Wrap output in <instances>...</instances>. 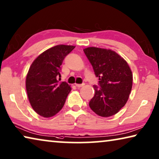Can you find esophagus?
<instances>
[{
    "label": "esophagus",
    "instance_id": "esophagus-1",
    "mask_svg": "<svg viewBox=\"0 0 159 159\" xmlns=\"http://www.w3.org/2000/svg\"><path fill=\"white\" fill-rule=\"evenodd\" d=\"M84 86V84H75V86H76L77 88H80V87H82V86Z\"/></svg>",
    "mask_w": 159,
    "mask_h": 159
}]
</instances>
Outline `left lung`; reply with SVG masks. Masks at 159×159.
I'll use <instances>...</instances> for the list:
<instances>
[{"instance_id": "obj_1", "label": "left lung", "mask_w": 159, "mask_h": 159, "mask_svg": "<svg viewBox=\"0 0 159 159\" xmlns=\"http://www.w3.org/2000/svg\"><path fill=\"white\" fill-rule=\"evenodd\" d=\"M84 51L99 80V87L93 86L95 95L89 101L90 108L102 117L115 115L125 106L131 93V68L121 56L110 49L89 47Z\"/></svg>"}]
</instances>
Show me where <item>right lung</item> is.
I'll list each match as a JSON object with an SVG mask.
<instances>
[{
  "instance_id": "obj_1",
  "label": "right lung",
  "mask_w": 159,
  "mask_h": 159,
  "mask_svg": "<svg viewBox=\"0 0 159 159\" xmlns=\"http://www.w3.org/2000/svg\"><path fill=\"white\" fill-rule=\"evenodd\" d=\"M75 46L58 45L35 59L25 79L28 100L38 114L45 118L55 116L64 106L71 88L66 82L58 84L63 59Z\"/></svg>"
}]
</instances>
